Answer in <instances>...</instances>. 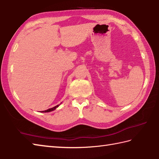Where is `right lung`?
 Wrapping results in <instances>:
<instances>
[{
    "instance_id": "right-lung-1",
    "label": "right lung",
    "mask_w": 159,
    "mask_h": 159,
    "mask_svg": "<svg viewBox=\"0 0 159 159\" xmlns=\"http://www.w3.org/2000/svg\"><path fill=\"white\" fill-rule=\"evenodd\" d=\"M60 105H57V106H56L55 107H53V108H49V109H48V110H46V111H42L43 112H51V111H54V110H56L58 106H59Z\"/></svg>"
}]
</instances>
